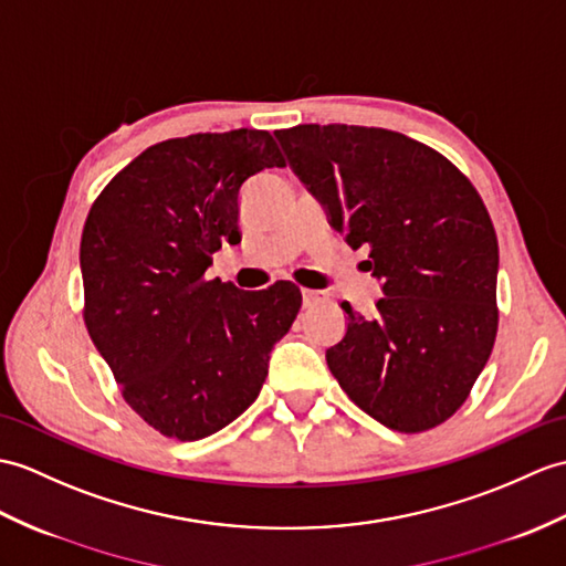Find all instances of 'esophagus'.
<instances>
[{
  "label": "esophagus",
  "mask_w": 566,
  "mask_h": 566,
  "mask_svg": "<svg viewBox=\"0 0 566 566\" xmlns=\"http://www.w3.org/2000/svg\"><path fill=\"white\" fill-rule=\"evenodd\" d=\"M327 296L323 292H313V289H304V306H315L321 304V301H325Z\"/></svg>",
  "instance_id": "esophagus-1"
}]
</instances>
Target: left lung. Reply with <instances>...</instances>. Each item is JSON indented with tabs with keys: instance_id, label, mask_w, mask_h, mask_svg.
<instances>
[{
	"instance_id": "left-lung-1",
	"label": "left lung",
	"mask_w": 566,
	"mask_h": 566,
	"mask_svg": "<svg viewBox=\"0 0 566 566\" xmlns=\"http://www.w3.org/2000/svg\"><path fill=\"white\" fill-rule=\"evenodd\" d=\"M331 227L384 282L374 315H349L325 352L354 405L388 429L446 422L496 337L499 245L472 182L446 156L384 127L296 125L274 133Z\"/></svg>"
}]
</instances>
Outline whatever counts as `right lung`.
<instances>
[{"mask_svg": "<svg viewBox=\"0 0 566 566\" xmlns=\"http://www.w3.org/2000/svg\"><path fill=\"white\" fill-rule=\"evenodd\" d=\"M284 156L265 129L166 139L142 151L91 207L82 233L84 323L125 402L168 439L197 441L260 396L270 352L301 292H241L207 280L239 243V195Z\"/></svg>", "mask_w": 566, "mask_h": 566, "instance_id": "add662e5", "label": "right lung"}]
</instances>
